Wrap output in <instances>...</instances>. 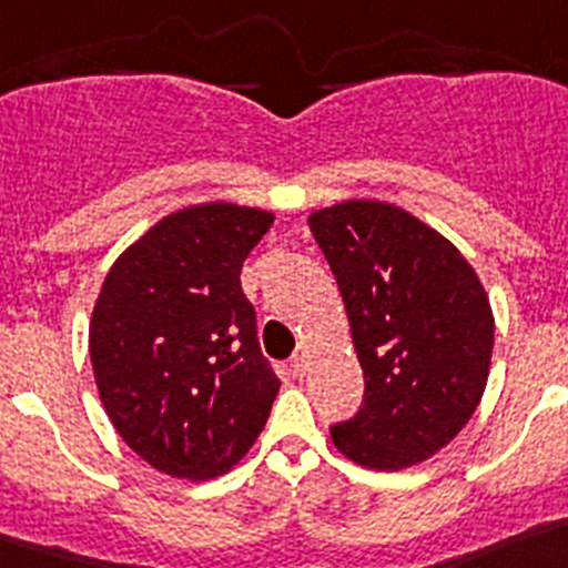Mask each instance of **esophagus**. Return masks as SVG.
I'll return each instance as SVG.
<instances>
[{"instance_id":"esophagus-1","label":"esophagus","mask_w":568,"mask_h":568,"mask_svg":"<svg viewBox=\"0 0 568 568\" xmlns=\"http://www.w3.org/2000/svg\"><path fill=\"white\" fill-rule=\"evenodd\" d=\"M291 372L297 374V377H303V374L308 372V348H305V345H300L297 352H294V357H291Z\"/></svg>"}]
</instances>
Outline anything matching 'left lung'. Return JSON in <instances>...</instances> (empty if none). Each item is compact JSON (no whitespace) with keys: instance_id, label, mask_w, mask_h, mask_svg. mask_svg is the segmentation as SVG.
Listing matches in <instances>:
<instances>
[{"instance_id":"1","label":"left lung","mask_w":568,"mask_h":568,"mask_svg":"<svg viewBox=\"0 0 568 568\" xmlns=\"http://www.w3.org/2000/svg\"><path fill=\"white\" fill-rule=\"evenodd\" d=\"M308 225L366 377V400L332 426V443L374 471L417 466L480 406L495 348L489 294L457 245L400 205L345 200Z\"/></svg>"}]
</instances>
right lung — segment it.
Segmentation results:
<instances>
[{
  "instance_id": "1",
  "label": "right lung",
  "mask_w": 568,
  "mask_h": 568,
  "mask_svg": "<svg viewBox=\"0 0 568 568\" xmlns=\"http://www.w3.org/2000/svg\"><path fill=\"white\" fill-rule=\"evenodd\" d=\"M274 214L202 202L128 245L88 328L93 379L116 434L171 477L211 480L254 446L280 392L240 285Z\"/></svg>"
}]
</instances>
